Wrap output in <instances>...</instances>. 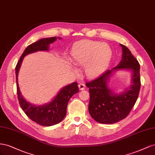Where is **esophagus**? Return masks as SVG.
<instances>
[{
	"label": "esophagus",
	"mask_w": 155,
	"mask_h": 155,
	"mask_svg": "<svg viewBox=\"0 0 155 155\" xmlns=\"http://www.w3.org/2000/svg\"><path fill=\"white\" fill-rule=\"evenodd\" d=\"M78 88H79V90H83L86 88V86H85L84 84L80 83L78 84Z\"/></svg>",
	"instance_id": "obj_1"
}]
</instances>
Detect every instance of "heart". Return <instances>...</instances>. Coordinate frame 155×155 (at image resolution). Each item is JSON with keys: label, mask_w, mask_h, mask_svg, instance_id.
Instances as JSON below:
<instances>
[{"label": "heart", "mask_w": 155, "mask_h": 155, "mask_svg": "<svg viewBox=\"0 0 155 155\" xmlns=\"http://www.w3.org/2000/svg\"><path fill=\"white\" fill-rule=\"evenodd\" d=\"M71 54L75 64L85 65L86 74L90 77H95L102 73L108 66L112 57V51L105 43L81 40L74 44Z\"/></svg>", "instance_id": "1"}]
</instances>
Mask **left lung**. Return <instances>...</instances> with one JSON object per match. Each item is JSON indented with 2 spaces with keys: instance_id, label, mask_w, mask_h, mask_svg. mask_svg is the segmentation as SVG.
<instances>
[{
  "instance_id": "left-lung-1",
  "label": "left lung",
  "mask_w": 155,
  "mask_h": 155,
  "mask_svg": "<svg viewBox=\"0 0 155 155\" xmlns=\"http://www.w3.org/2000/svg\"><path fill=\"white\" fill-rule=\"evenodd\" d=\"M122 58L120 62L99 77L86 83L89 88L90 103L88 110L91 117L103 124H113L125 118L135 104L140 90V64L126 46L120 44ZM131 73V84L119 94L109 86L110 78L117 70Z\"/></svg>"
}]
</instances>
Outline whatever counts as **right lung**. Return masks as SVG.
<instances>
[{"label": "right lung", "instance_id": "1", "mask_svg": "<svg viewBox=\"0 0 155 155\" xmlns=\"http://www.w3.org/2000/svg\"><path fill=\"white\" fill-rule=\"evenodd\" d=\"M58 39H61V38L60 37L43 38L31 44L26 48L15 68L17 91L21 108L32 121L39 125L46 127L58 124L63 120L66 115L69 99L79 91L78 83L74 82L63 87L50 102L41 105H36L28 102L21 95L18 84V74L23 60L26 55L38 51H48L50 44L56 41Z\"/></svg>", "mask_w": 155, "mask_h": 155}]
</instances>
